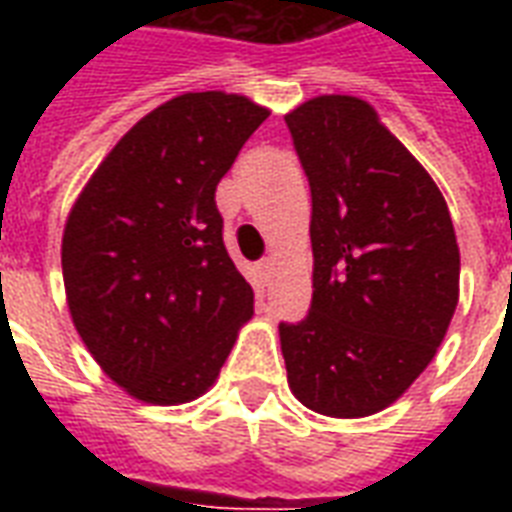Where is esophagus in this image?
I'll return each mask as SVG.
<instances>
[{"label": "esophagus", "instance_id": "obj_1", "mask_svg": "<svg viewBox=\"0 0 512 512\" xmlns=\"http://www.w3.org/2000/svg\"><path fill=\"white\" fill-rule=\"evenodd\" d=\"M257 271H260V279H263V284H271V279H273V260H263V263L257 265Z\"/></svg>", "mask_w": 512, "mask_h": 512}]
</instances>
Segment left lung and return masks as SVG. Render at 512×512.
Returning <instances> with one entry per match:
<instances>
[{
    "instance_id": "8db88e82",
    "label": "left lung",
    "mask_w": 512,
    "mask_h": 512,
    "mask_svg": "<svg viewBox=\"0 0 512 512\" xmlns=\"http://www.w3.org/2000/svg\"><path fill=\"white\" fill-rule=\"evenodd\" d=\"M311 183L313 300L279 324L289 390L356 420L404 396L460 300V247L428 170L366 100L319 95L284 116Z\"/></svg>"
}]
</instances>
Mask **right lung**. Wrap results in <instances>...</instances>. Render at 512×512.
I'll return each instance as SVG.
<instances>
[{"instance_id":"obj_1","label":"right lung","mask_w":512,"mask_h":512,"mask_svg":"<svg viewBox=\"0 0 512 512\" xmlns=\"http://www.w3.org/2000/svg\"><path fill=\"white\" fill-rule=\"evenodd\" d=\"M268 114L233 92L177 95L111 148L68 212V311L100 369L138 401L204 396L255 313L215 191Z\"/></svg>"}]
</instances>
